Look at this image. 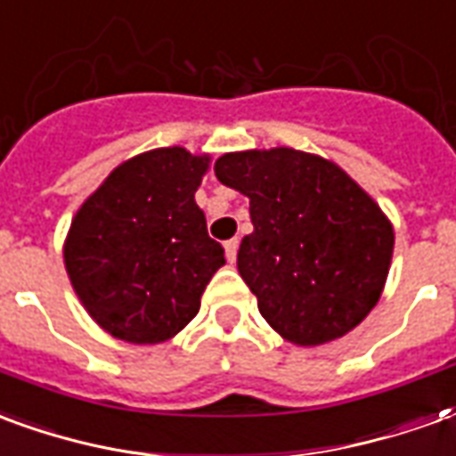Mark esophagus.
I'll list each match as a JSON object with an SVG mask.
<instances>
[{"mask_svg": "<svg viewBox=\"0 0 456 456\" xmlns=\"http://www.w3.org/2000/svg\"><path fill=\"white\" fill-rule=\"evenodd\" d=\"M237 251H239L237 239H229V241H224V254H227V258L232 261V264L237 261Z\"/></svg>", "mask_w": 456, "mask_h": 456, "instance_id": "esophagus-1", "label": "esophagus"}]
</instances>
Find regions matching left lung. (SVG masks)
<instances>
[{"instance_id":"1","label":"left lung","mask_w":456,"mask_h":456,"mask_svg":"<svg viewBox=\"0 0 456 456\" xmlns=\"http://www.w3.org/2000/svg\"><path fill=\"white\" fill-rule=\"evenodd\" d=\"M215 175L248 198L254 232L237 268L268 325L297 346L352 332L393 256L391 222L371 195L332 160L286 146L224 153Z\"/></svg>"}]
</instances>
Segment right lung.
Segmentation results:
<instances>
[{
    "mask_svg": "<svg viewBox=\"0 0 456 456\" xmlns=\"http://www.w3.org/2000/svg\"><path fill=\"white\" fill-rule=\"evenodd\" d=\"M209 156L180 146L124 160L73 217L63 258L73 290L104 332L160 344L198 315L224 248L209 239L195 190Z\"/></svg>",
    "mask_w": 456,
    "mask_h": 456,
    "instance_id": "add662e5",
    "label": "right lung"
}]
</instances>
